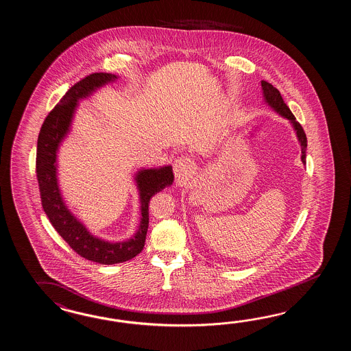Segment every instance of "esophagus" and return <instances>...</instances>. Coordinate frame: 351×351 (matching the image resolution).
Masks as SVG:
<instances>
[{"label":"esophagus","mask_w":351,"mask_h":351,"mask_svg":"<svg viewBox=\"0 0 351 351\" xmlns=\"http://www.w3.org/2000/svg\"><path fill=\"white\" fill-rule=\"evenodd\" d=\"M175 179L179 182H185L194 172V164L186 156L178 157L172 164Z\"/></svg>","instance_id":"obj_1"}]
</instances>
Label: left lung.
<instances>
[{
    "label": "left lung",
    "mask_w": 351,
    "mask_h": 351,
    "mask_svg": "<svg viewBox=\"0 0 351 351\" xmlns=\"http://www.w3.org/2000/svg\"><path fill=\"white\" fill-rule=\"evenodd\" d=\"M262 90H263V101H265V104L269 106L277 114H280V117L287 118L289 123L293 127V130L296 132L297 140L301 145V154H302L301 161L306 164L307 138H306V133H304L302 125L297 122L293 113L291 112V109L287 107V104L283 101L280 90L277 88H274L271 83L262 80Z\"/></svg>",
    "instance_id": "left-lung-1"
}]
</instances>
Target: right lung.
<instances>
[{"label":"right lung","instance_id":"1","mask_svg":"<svg viewBox=\"0 0 351 351\" xmlns=\"http://www.w3.org/2000/svg\"><path fill=\"white\" fill-rule=\"evenodd\" d=\"M117 79V75L110 73H94L71 86L45 118L40 130L36 152L41 204L50 223L79 256L101 265L122 263L141 253L147 234L149 200L165 187L171 186L173 182L171 165L149 169L142 167L134 173L133 180L140 197V224L133 237L122 242H109L90 233L65 203L58 179L59 147L71 133L79 101Z\"/></svg>","mask_w":351,"mask_h":351}]
</instances>
